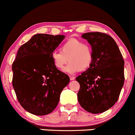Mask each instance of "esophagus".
Here are the masks:
<instances>
[{"label": "esophagus", "instance_id": "esophagus-1", "mask_svg": "<svg viewBox=\"0 0 135 135\" xmlns=\"http://www.w3.org/2000/svg\"><path fill=\"white\" fill-rule=\"evenodd\" d=\"M69 78H70V80H75V77H74V76H69Z\"/></svg>", "mask_w": 135, "mask_h": 135}]
</instances>
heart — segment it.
Here are the masks:
<instances>
[{"label":"heart","instance_id":"1","mask_svg":"<svg viewBox=\"0 0 135 135\" xmlns=\"http://www.w3.org/2000/svg\"><path fill=\"white\" fill-rule=\"evenodd\" d=\"M51 59L57 69L62 70L69 60V63L64 71L73 74L78 71H85L93 62L94 54L91 46L83 41L71 39L64 43L61 51H54Z\"/></svg>","mask_w":135,"mask_h":135}]
</instances>
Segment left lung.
I'll return each mask as SVG.
<instances>
[{
	"mask_svg": "<svg viewBox=\"0 0 135 135\" xmlns=\"http://www.w3.org/2000/svg\"><path fill=\"white\" fill-rule=\"evenodd\" d=\"M81 37L91 45V66L76 78L80 84L78 100L92 113L107 111L117 101L124 82V61L112 37L104 33L87 32Z\"/></svg>",
	"mask_w": 135,
	"mask_h": 135,
	"instance_id": "left-lung-1",
	"label": "left lung"
}]
</instances>
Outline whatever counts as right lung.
I'll list each match as a JSON object with an SVG mask.
<instances>
[{"instance_id": "obj_1", "label": "right lung", "mask_w": 135, "mask_h": 135, "mask_svg": "<svg viewBox=\"0 0 135 135\" xmlns=\"http://www.w3.org/2000/svg\"><path fill=\"white\" fill-rule=\"evenodd\" d=\"M65 36L35 34L22 45L12 66L13 87L21 106L36 115L54 110L69 77L55 68L51 54Z\"/></svg>"}]
</instances>
